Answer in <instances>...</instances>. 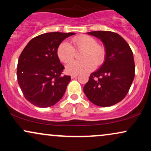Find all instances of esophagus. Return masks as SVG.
<instances>
[{"label":"esophagus","mask_w":151,"mask_h":151,"mask_svg":"<svg viewBox=\"0 0 151 151\" xmlns=\"http://www.w3.org/2000/svg\"><path fill=\"white\" fill-rule=\"evenodd\" d=\"M78 76V74H72V75H71V78L72 79H74V78H76Z\"/></svg>","instance_id":"obj_1"}]
</instances>
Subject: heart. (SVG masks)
<instances>
[{
  "label": "heart",
  "mask_w": 151,
  "mask_h": 151,
  "mask_svg": "<svg viewBox=\"0 0 151 151\" xmlns=\"http://www.w3.org/2000/svg\"><path fill=\"white\" fill-rule=\"evenodd\" d=\"M71 44L62 42L57 50L60 60L67 63L72 61L75 54V49L78 51H84L81 56L83 61H72L66 65L65 71L69 74H79L92 71L95 65H101L105 58V50L99 45L97 41L88 35H79L72 38Z\"/></svg>",
  "instance_id": "obj_1"
}]
</instances>
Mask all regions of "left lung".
<instances>
[{"label": "left lung", "mask_w": 151, "mask_h": 151, "mask_svg": "<svg viewBox=\"0 0 151 151\" xmlns=\"http://www.w3.org/2000/svg\"><path fill=\"white\" fill-rule=\"evenodd\" d=\"M105 48V60L91 73L84 86L86 97L93 104L107 107L123 100L129 92L135 76V64L131 47L119 34L110 31H93Z\"/></svg>", "instance_id": "left-lung-1"}]
</instances>
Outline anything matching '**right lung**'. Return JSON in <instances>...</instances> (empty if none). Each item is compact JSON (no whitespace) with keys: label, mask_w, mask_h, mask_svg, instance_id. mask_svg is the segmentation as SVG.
Segmentation results:
<instances>
[{"label":"right lung","mask_w":151,"mask_h":151,"mask_svg":"<svg viewBox=\"0 0 151 151\" xmlns=\"http://www.w3.org/2000/svg\"><path fill=\"white\" fill-rule=\"evenodd\" d=\"M73 32H47L32 38L18 59L17 77L24 96L37 107L55 105L62 98L71 80L62 76L65 69L57 50Z\"/></svg>","instance_id":"obj_1"}]
</instances>
